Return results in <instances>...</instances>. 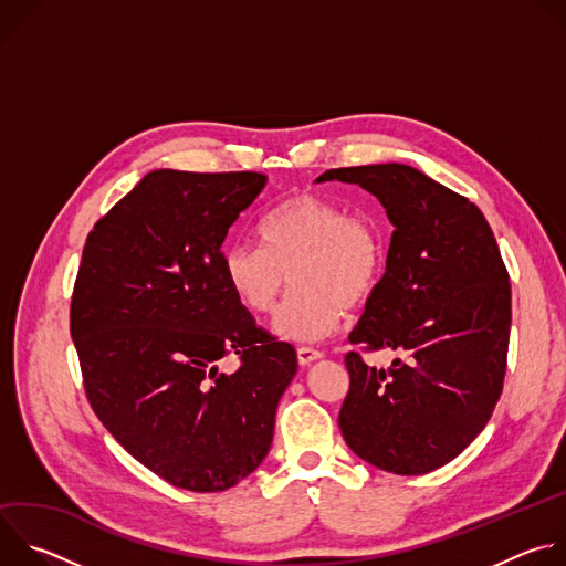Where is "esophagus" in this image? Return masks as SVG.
Listing matches in <instances>:
<instances>
[{"mask_svg":"<svg viewBox=\"0 0 566 566\" xmlns=\"http://www.w3.org/2000/svg\"><path fill=\"white\" fill-rule=\"evenodd\" d=\"M319 358H322V354L315 352V349H311V347H300V349H297V363H300L302 367H308V365H313V363L319 360Z\"/></svg>","mask_w":566,"mask_h":566,"instance_id":"obj_1","label":"esophagus"}]
</instances>
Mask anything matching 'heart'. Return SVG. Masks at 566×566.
Wrapping results in <instances>:
<instances>
[{"label":"heart","mask_w":566,"mask_h":566,"mask_svg":"<svg viewBox=\"0 0 566 566\" xmlns=\"http://www.w3.org/2000/svg\"><path fill=\"white\" fill-rule=\"evenodd\" d=\"M260 232L264 247L232 241L221 269L239 304L260 315L277 306L293 277L297 289L273 319L282 340H325L340 327L345 306H363L380 284V228L336 201L291 197L262 219Z\"/></svg>","instance_id":"obj_1"}]
</instances>
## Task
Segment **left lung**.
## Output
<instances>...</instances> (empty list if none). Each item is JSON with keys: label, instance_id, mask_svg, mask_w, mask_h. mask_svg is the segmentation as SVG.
Segmentation results:
<instances>
[{"label": "left lung", "instance_id": "8db88e82", "mask_svg": "<svg viewBox=\"0 0 566 566\" xmlns=\"http://www.w3.org/2000/svg\"><path fill=\"white\" fill-rule=\"evenodd\" d=\"M325 181L360 186L394 226L349 343L400 358L376 369L347 354L343 437L380 470L426 474L461 454L497 406L511 334L506 266L481 210L417 168H340L315 179Z\"/></svg>", "mask_w": 566, "mask_h": 566}]
</instances>
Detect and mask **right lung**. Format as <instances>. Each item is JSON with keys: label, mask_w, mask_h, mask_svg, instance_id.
<instances>
[{"label": "right lung", "mask_w": 566, "mask_h": 566, "mask_svg": "<svg viewBox=\"0 0 566 566\" xmlns=\"http://www.w3.org/2000/svg\"><path fill=\"white\" fill-rule=\"evenodd\" d=\"M258 172L154 170L90 232L71 300L87 398L112 437L177 489L226 491L269 454L297 371L226 284L228 228ZM237 355L232 375L218 360Z\"/></svg>", "instance_id": "right-lung-1"}]
</instances>
